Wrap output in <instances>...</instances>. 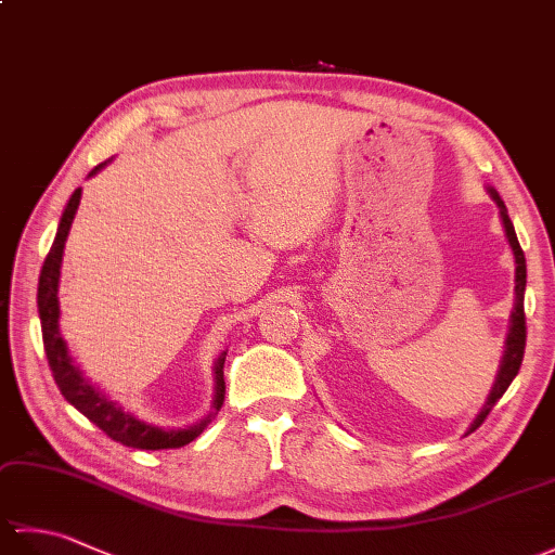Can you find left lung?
I'll return each instance as SVG.
<instances>
[{
  "label": "left lung",
  "mask_w": 555,
  "mask_h": 555,
  "mask_svg": "<svg viewBox=\"0 0 555 555\" xmlns=\"http://www.w3.org/2000/svg\"><path fill=\"white\" fill-rule=\"evenodd\" d=\"M489 195L496 199V205L501 209V219H503V227H505V235H508V243L513 247V255H515V308H513V314H511V332H508V340H505V356H503V362H501V370H499V376H496V384H493L491 393H489V400L487 405L481 408V412L477 415V420L473 422V427L467 429V434H473L481 422L487 420V415L491 412V408L499 403V398L508 391L511 382L517 376V372H520V364H522V358H525V344H527V324H525V286H527V264H525V253L520 243H517V235H515V229H513V221L508 217V209H505L503 199L499 197V193L493 191V188H489Z\"/></svg>",
  "instance_id": "8db88e82"
}]
</instances>
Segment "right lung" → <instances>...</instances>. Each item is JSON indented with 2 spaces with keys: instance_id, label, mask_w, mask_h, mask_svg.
I'll return each mask as SVG.
<instances>
[{
  "instance_id": "obj_1",
  "label": "right lung",
  "mask_w": 555,
  "mask_h": 555,
  "mask_svg": "<svg viewBox=\"0 0 555 555\" xmlns=\"http://www.w3.org/2000/svg\"><path fill=\"white\" fill-rule=\"evenodd\" d=\"M104 164H98V167L90 171V176H95ZM78 205H80V188H76L74 195H70L62 215V221H59L56 238L50 247V253L44 257V264L40 271V284H38V312H40V324H42V344H44L47 362H50V370L59 391H62V396L68 400V403L78 412H82V415H86L92 424H98L109 439L119 441L124 446L140 448V451H162V448H181L185 443H191L199 434H203V429L211 422V415L219 412V408L223 405V393H227V384H223V362H227V352H221L215 364V379H217L215 412L207 415L203 422H197L193 427H185V429H162V427H155V424H145L135 420L133 415H128L126 410L112 403L107 396H102L95 386H90L86 379H82L80 370L74 367V360L68 356L64 338L59 334L56 291H59V274H62L64 245H66Z\"/></svg>"
}]
</instances>
